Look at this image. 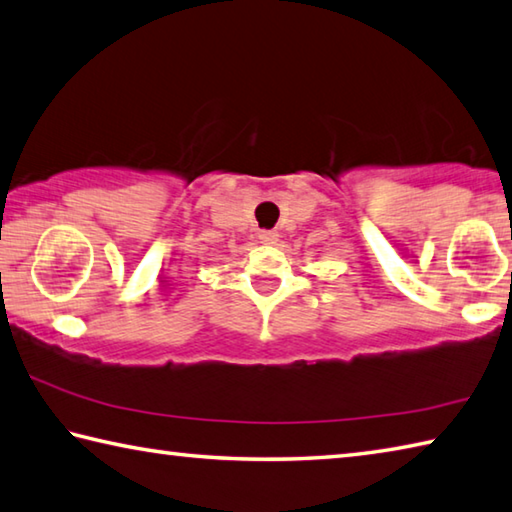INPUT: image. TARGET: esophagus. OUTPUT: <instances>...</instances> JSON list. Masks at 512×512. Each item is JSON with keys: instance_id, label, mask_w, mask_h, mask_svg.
Masks as SVG:
<instances>
[{"instance_id": "1", "label": "esophagus", "mask_w": 512, "mask_h": 512, "mask_svg": "<svg viewBox=\"0 0 512 512\" xmlns=\"http://www.w3.org/2000/svg\"><path fill=\"white\" fill-rule=\"evenodd\" d=\"M257 237H259V241H262V244L271 246V244H275V241H277V232L275 230H262Z\"/></svg>"}]
</instances>
